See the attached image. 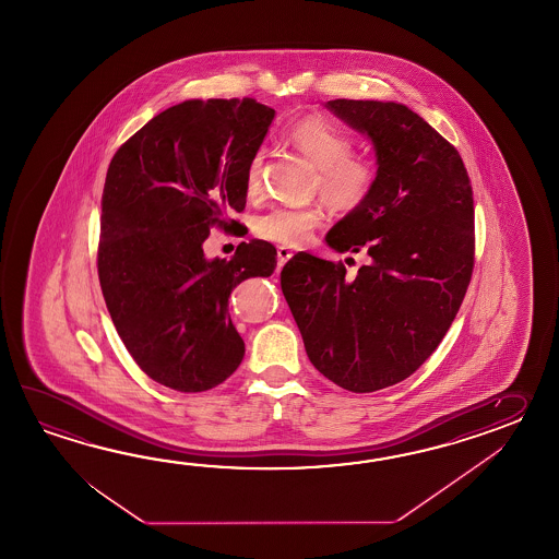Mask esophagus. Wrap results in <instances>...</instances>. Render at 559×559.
Masks as SVG:
<instances>
[{"instance_id": "obj_1", "label": "esophagus", "mask_w": 559, "mask_h": 559, "mask_svg": "<svg viewBox=\"0 0 559 559\" xmlns=\"http://www.w3.org/2000/svg\"><path fill=\"white\" fill-rule=\"evenodd\" d=\"M292 255H294V251L289 250V248H277V262L280 265H284L285 262H289L292 260Z\"/></svg>"}]
</instances>
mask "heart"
Returning <instances> with one entry per match:
<instances>
[{
  "label": "heart",
  "instance_id": "1",
  "mask_svg": "<svg viewBox=\"0 0 559 559\" xmlns=\"http://www.w3.org/2000/svg\"><path fill=\"white\" fill-rule=\"evenodd\" d=\"M285 138L318 167L316 190H320L333 210L354 212L368 202L378 183V166L368 155L352 152L354 142L347 133L328 119L309 116L294 121ZM263 159L265 152L258 150L246 167V190L250 195L258 193L262 186ZM321 222L320 205H277L255 217L253 231L265 241L297 248L308 243Z\"/></svg>",
  "mask_w": 559,
  "mask_h": 559
}]
</instances>
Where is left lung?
I'll use <instances>...</instances> for the list:
<instances>
[{
	"instance_id": "left-lung-1",
	"label": "left lung",
	"mask_w": 559,
	"mask_h": 559,
	"mask_svg": "<svg viewBox=\"0 0 559 559\" xmlns=\"http://www.w3.org/2000/svg\"><path fill=\"white\" fill-rule=\"evenodd\" d=\"M337 118L368 133L378 183L328 234L333 250H368L347 277L309 253L282 270V292L309 361L347 392L404 381L440 345L474 272V191L462 155L409 107L333 99Z\"/></svg>"
}]
</instances>
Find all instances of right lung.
Here are the masks:
<instances>
[{
	"instance_id": "add662e5",
	"label": "right lung",
	"mask_w": 559,
	"mask_h": 559,
	"mask_svg": "<svg viewBox=\"0 0 559 559\" xmlns=\"http://www.w3.org/2000/svg\"><path fill=\"white\" fill-rule=\"evenodd\" d=\"M243 99H190L150 119L119 147L102 195L97 275L107 311L135 364L178 392H205L243 359L227 297L274 274L275 248L241 241L205 260L212 227L246 207V167L274 119Z\"/></svg>"
}]
</instances>
